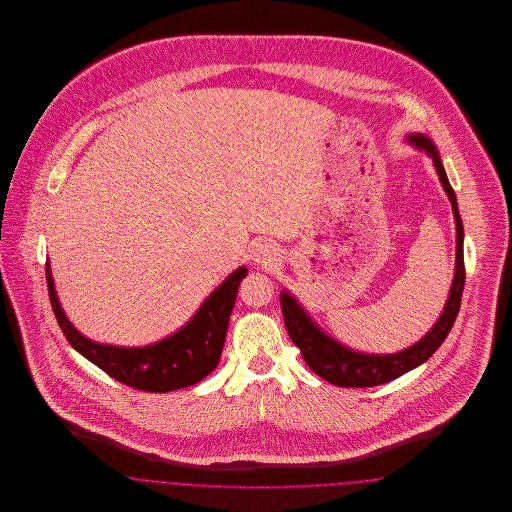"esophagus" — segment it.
<instances>
[{
	"label": "esophagus",
	"mask_w": 512,
	"mask_h": 512,
	"mask_svg": "<svg viewBox=\"0 0 512 512\" xmlns=\"http://www.w3.org/2000/svg\"><path fill=\"white\" fill-rule=\"evenodd\" d=\"M253 259H255V263H259V265H263V267H272V265L278 261V253H276L274 247L261 244L257 245Z\"/></svg>",
	"instance_id": "34e87169"
}]
</instances>
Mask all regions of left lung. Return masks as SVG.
<instances>
[{"label":"left lung","instance_id":"left-lung-1","mask_svg":"<svg viewBox=\"0 0 512 512\" xmlns=\"http://www.w3.org/2000/svg\"><path fill=\"white\" fill-rule=\"evenodd\" d=\"M409 142L418 149H424L439 174V180L443 184V190L449 195V201L453 205V215H455V224H457V261H455V278L449 299L445 303V309L434 324V328L422 338L411 345L405 351L393 353V355H366V353H357L353 349H347L341 345L340 341L332 340L326 336L317 324L309 318V315L303 311V307L293 299L288 292L280 295V305H282V315L288 328V334L293 343L299 347L305 363L309 368L324 378L330 384H336L340 388H372L391 382L405 372L413 370L418 365L426 363L436 351L443 340L449 336L455 318L459 315L461 309V297L464 290V251H463V220L459 215L457 207V197L447 180V174L443 171L441 159H439L438 149L432 144V140L413 134L409 136Z\"/></svg>","mask_w":512,"mask_h":512}]
</instances>
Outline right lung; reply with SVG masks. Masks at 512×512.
I'll list each match as a JSON object with an SVG mask.
<instances>
[{
  "label": "right lung",
  "instance_id": "add662e5",
  "mask_svg": "<svg viewBox=\"0 0 512 512\" xmlns=\"http://www.w3.org/2000/svg\"><path fill=\"white\" fill-rule=\"evenodd\" d=\"M245 274V267L234 270L207 297L195 317L167 340L147 347H115L88 340L69 322L65 311L59 305L49 263H46L51 309L67 341L80 355L99 366L111 378L134 390L153 393H167L194 386L217 368L228 330V320Z\"/></svg>",
  "mask_w": 512,
  "mask_h": 512
}]
</instances>
